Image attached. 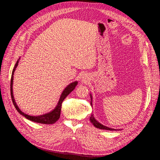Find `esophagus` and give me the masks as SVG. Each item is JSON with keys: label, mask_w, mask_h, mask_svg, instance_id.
Masks as SVG:
<instances>
[{"label": "esophagus", "mask_w": 160, "mask_h": 160, "mask_svg": "<svg viewBox=\"0 0 160 160\" xmlns=\"http://www.w3.org/2000/svg\"><path fill=\"white\" fill-rule=\"evenodd\" d=\"M88 78L85 75H83V77H82V79H81L82 83H87V82H88Z\"/></svg>", "instance_id": "34e87169"}]
</instances>
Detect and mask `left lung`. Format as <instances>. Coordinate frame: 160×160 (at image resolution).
<instances>
[{"label":"left lung","mask_w":160,"mask_h":160,"mask_svg":"<svg viewBox=\"0 0 160 160\" xmlns=\"http://www.w3.org/2000/svg\"><path fill=\"white\" fill-rule=\"evenodd\" d=\"M90 96H91V105H92V96L90 94ZM90 122L93 123V125H94V126L97 128H99L100 129H105V130H110V131H115V130H118V129H112V128H108V127H106L105 126V125L101 124L99 122H98V121H97L95 118L93 117V115L91 114V117H90Z\"/></svg>","instance_id":"left-lung-1"}]
</instances>
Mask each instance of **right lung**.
<instances>
[{
  "label": "right lung",
  "instance_id": "obj_1",
  "mask_svg": "<svg viewBox=\"0 0 160 160\" xmlns=\"http://www.w3.org/2000/svg\"><path fill=\"white\" fill-rule=\"evenodd\" d=\"M18 60L17 61V63L15 64V65H14V67L12 72L11 80V95L12 101V103L14 105V107H15L16 109L18 111L19 113L22 115V116H24V117H25L27 119L32 121V122H36V123H42V124H52V123H55L60 118L62 101H63V100L66 98V97L72 91L74 90L76 85H77V83H78V82L77 81L72 82V83H70L69 85H67V87H66V88L64 89L63 91H62V93L60 97L59 102H58L56 108L52 111H51V112L47 113L44 115H38V116H32V115L25 114V113H23L22 111H21L20 109L18 108V107L15 102V100H14V99L13 93H12L13 75H14V71H15V69L17 68V67L18 65Z\"/></svg>",
  "mask_w": 160,
  "mask_h": 160
}]
</instances>
